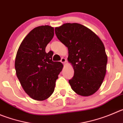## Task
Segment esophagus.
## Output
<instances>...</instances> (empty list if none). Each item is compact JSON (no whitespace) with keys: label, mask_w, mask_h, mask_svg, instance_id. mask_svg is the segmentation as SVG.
Listing matches in <instances>:
<instances>
[{"label":"esophagus","mask_w":123,"mask_h":123,"mask_svg":"<svg viewBox=\"0 0 123 123\" xmlns=\"http://www.w3.org/2000/svg\"><path fill=\"white\" fill-rule=\"evenodd\" d=\"M61 62L62 64H65L66 62V59L64 58H62L61 59Z\"/></svg>","instance_id":"obj_1"}]
</instances>
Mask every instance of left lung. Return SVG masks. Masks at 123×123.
Returning a JSON list of instances; mask_svg holds the SVG:
<instances>
[{"label":"left lung","mask_w":123,"mask_h":123,"mask_svg":"<svg viewBox=\"0 0 123 123\" xmlns=\"http://www.w3.org/2000/svg\"><path fill=\"white\" fill-rule=\"evenodd\" d=\"M55 30L68 48L67 59L74 69V76L68 81L72 90L81 96L93 95L106 73L107 56L103 42L91 30L77 23H66Z\"/></svg>","instance_id":"8db88e82"}]
</instances>
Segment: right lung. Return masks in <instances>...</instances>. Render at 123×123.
I'll return each instance as SVG.
<instances>
[{"instance_id": "right-lung-1", "label": "right lung", "mask_w": 123, "mask_h": 123, "mask_svg": "<svg viewBox=\"0 0 123 123\" xmlns=\"http://www.w3.org/2000/svg\"><path fill=\"white\" fill-rule=\"evenodd\" d=\"M53 36V27H36L24 38L16 54L17 77L24 91L35 100L43 101L51 96L62 69L61 62L52 61L53 52H45Z\"/></svg>"}]
</instances>
